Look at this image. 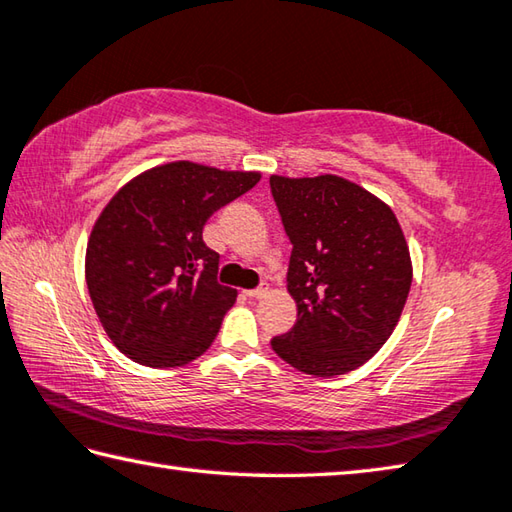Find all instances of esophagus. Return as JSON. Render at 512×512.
<instances>
[{"label": "esophagus", "mask_w": 512, "mask_h": 512, "mask_svg": "<svg viewBox=\"0 0 512 512\" xmlns=\"http://www.w3.org/2000/svg\"><path fill=\"white\" fill-rule=\"evenodd\" d=\"M266 293H268L266 286H259V288H253V290H244V295L248 299H262Z\"/></svg>", "instance_id": "34e87169"}]
</instances>
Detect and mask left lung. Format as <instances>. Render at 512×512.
<instances>
[{"instance_id": "8db88e82", "label": "left lung", "mask_w": 512, "mask_h": 512, "mask_svg": "<svg viewBox=\"0 0 512 512\" xmlns=\"http://www.w3.org/2000/svg\"><path fill=\"white\" fill-rule=\"evenodd\" d=\"M270 193L293 244L286 282L297 304L295 326L270 346L306 375L350 373L404 310L413 266L402 226L382 199L337 175H273Z\"/></svg>"}]
</instances>
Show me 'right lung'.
Wrapping results in <instances>:
<instances>
[{"label":"right lung","instance_id":"right-lung-1","mask_svg":"<svg viewBox=\"0 0 512 512\" xmlns=\"http://www.w3.org/2000/svg\"><path fill=\"white\" fill-rule=\"evenodd\" d=\"M259 173L173 162L110 199L86 248V284L113 344L133 362L175 368L204 355L237 290L217 282L204 244L210 215L242 197Z\"/></svg>","mask_w":512,"mask_h":512}]
</instances>
